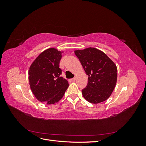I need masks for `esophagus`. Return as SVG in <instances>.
Masks as SVG:
<instances>
[{"mask_svg":"<svg viewBox=\"0 0 146 146\" xmlns=\"http://www.w3.org/2000/svg\"><path fill=\"white\" fill-rule=\"evenodd\" d=\"M71 80H72V81H74V80H76V77H74V78H71Z\"/></svg>","mask_w":146,"mask_h":146,"instance_id":"34e87169","label":"esophagus"}]
</instances>
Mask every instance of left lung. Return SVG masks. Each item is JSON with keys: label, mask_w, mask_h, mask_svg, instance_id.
Listing matches in <instances>:
<instances>
[{"label": "left lung", "mask_w": 146, "mask_h": 146, "mask_svg": "<svg viewBox=\"0 0 146 146\" xmlns=\"http://www.w3.org/2000/svg\"><path fill=\"white\" fill-rule=\"evenodd\" d=\"M75 54L88 76L87 86L82 90L84 98L92 104L108 99L116 84V64L105 53L96 48L77 50Z\"/></svg>", "instance_id": "8db88e82"}]
</instances>
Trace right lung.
<instances>
[{
	"instance_id": "add662e5",
	"label": "right lung",
	"mask_w": 146,
	"mask_h": 146,
	"mask_svg": "<svg viewBox=\"0 0 146 146\" xmlns=\"http://www.w3.org/2000/svg\"><path fill=\"white\" fill-rule=\"evenodd\" d=\"M61 58V52L50 48L42 52L30 66L29 79L31 90L41 102H58L69 86L68 82L60 76Z\"/></svg>"
}]
</instances>
